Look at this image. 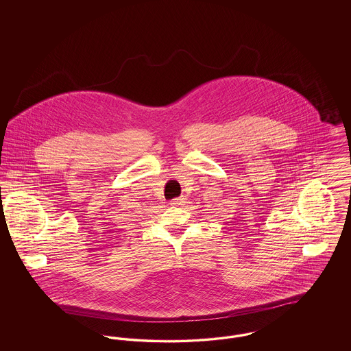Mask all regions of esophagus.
Instances as JSON below:
<instances>
[{
    "instance_id": "34e87169",
    "label": "esophagus",
    "mask_w": 351,
    "mask_h": 351,
    "mask_svg": "<svg viewBox=\"0 0 351 351\" xmlns=\"http://www.w3.org/2000/svg\"><path fill=\"white\" fill-rule=\"evenodd\" d=\"M171 205H172V206L183 205V200H182V199H173V200L171 201Z\"/></svg>"
}]
</instances>
